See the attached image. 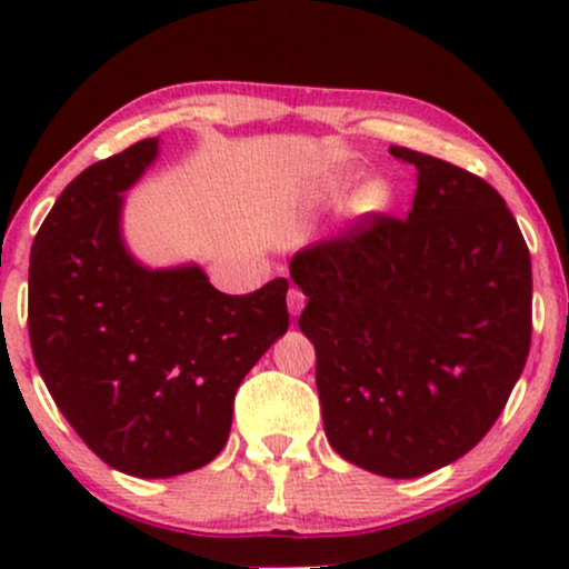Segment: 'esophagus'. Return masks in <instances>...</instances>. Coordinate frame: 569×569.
Wrapping results in <instances>:
<instances>
[{
  "mask_svg": "<svg viewBox=\"0 0 569 569\" xmlns=\"http://www.w3.org/2000/svg\"><path fill=\"white\" fill-rule=\"evenodd\" d=\"M286 299H289V312H291L293 318H297L299 312L305 310V302H307V297H305L302 291L297 289V286H293V289H289V297H286Z\"/></svg>",
  "mask_w": 569,
  "mask_h": 569,
  "instance_id": "obj_1",
  "label": "esophagus"
}]
</instances>
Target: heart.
I'll list each match as a JSON object with an SVG mask.
<instances>
[{
  "label": "heart",
  "instance_id": "obj_1",
  "mask_svg": "<svg viewBox=\"0 0 569 569\" xmlns=\"http://www.w3.org/2000/svg\"><path fill=\"white\" fill-rule=\"evenodd\" d=\"M321 192H323V198H329V200L342 198L345 181L337 179V176H331V179H326L321 184ZM390 200H393V192H390V187L385 184V181H369V184L356 194L352 208H356L358 213H382V211H388Z\"/></svg>",
  "mask_w": 569,
  "mask_h": 569
}]
</instances>
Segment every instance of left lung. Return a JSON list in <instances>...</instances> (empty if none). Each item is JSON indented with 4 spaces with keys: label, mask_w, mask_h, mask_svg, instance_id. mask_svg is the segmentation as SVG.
<instances>
[{
    "label": "left lung",
    "mask_w": 569,
    "mask_h": 569,
    "mask_svg": "<svg viewBox=\"0 0 569 569\" xmlns=\"http://www.w3.org/2000/svg\"><path fill=\"white\" fill-rule=\"evenodd\" d=\"M407 219L369 217L293 253L326 439L352 466L417 479L460 460L511 396L532 337V264L479 176L407 147Z\"/></svg>",
    "instance_id": "obj_1"
}]
</instances>
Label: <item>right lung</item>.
<instances>
[{"label":"right lung","instance_id":"right-lung-1","mask_svg":"<svg viewBox=\"0 0 569 569\" xmlns=\"http://www.w3.org/2000/svg\"><path fill=\"white\" fill-rule=\"evenodd\" d=\"M160 139L84 168L31 246L29 337L77 436L114 471L189 473L224 449L240 382L289 329L276 278L230 297L202 267H147L122 238L126 192Z\"/></svg>","mask_w":569,"mask_h":569}]
</instances>
